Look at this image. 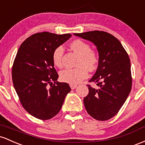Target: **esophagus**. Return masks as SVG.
Here are the masks:
<instances>
[{"instance_id": "34e87169", "label": "esophagus", "mask_w": 145, "mask_h": 145, "mask_svg": "<svg viewBox=\"0 0 145 145\" xmlns=\"http://www.w3.org/2000/svg\"><path fill=\"white\" fill-rule=\"evenodd\" d=\"M70 86H71V88L73 90V89H75L77 87V86L76 84H70Z\"/></svg>"}]
</instances>
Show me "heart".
<instances>
[{"label":"heart","instance_id":"obj_1","mask_svg":"<svg viewBox=\"0 0 145 145\" xmlns=\"http://www.w3.org/2000/svg\"><path fill=\"white\" fill-rule=\"evenodd\" d=\"M70 48L79 56L77 66L72 69H65L59 74L60 79L71 84H78L88 77V71H94L99 64V56L97 52L90 49L88 43L81 40H76L70 44ZM64 48L59 46L54 50L52 55L53 64L56 67L62 68Z\"/></svg>","mask_w":145,"mask_h":145}]
</instances>
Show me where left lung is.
<instances>
[{"label":"left lung","mask_w":145,"mask_h":145,"mask_svg":"<svg viewBox=\"0 0 145 145\" xmlns=\"http://www.w3.org/2000/svg\"><path fill=\"white\" fill-rule=\"evenodd\" d=\"M74 35L89 40L97 46L99 66L88 85L89 93L84 97L86 111L94 119L107 121L118 113L131 90V63L127 53L114 35L101 31H92Z\"/></svg>","instance_id":"obj_1"}]
</instances>
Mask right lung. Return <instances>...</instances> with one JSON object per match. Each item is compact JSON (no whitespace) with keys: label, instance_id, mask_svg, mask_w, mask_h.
I'll return each instance as SVG.
<instances>
[{"label":"right lung","instance_id":"obj_1","mask_svg":"<svg viewBox=\"0 0 145 145\" xmlns=\"http://www.w3.org/2000/svg\"><path fill=\"white\" fill-rule=\"evenodd\" d=\"M72 35L42 32L31 35L20 45L12 66V81L22 107L40 120L57 114L71 88L58 82L52 55ZM48 85H51L50 87Z\"/></svg>","mask_w":145,"mask_h":145}]
</instances>
